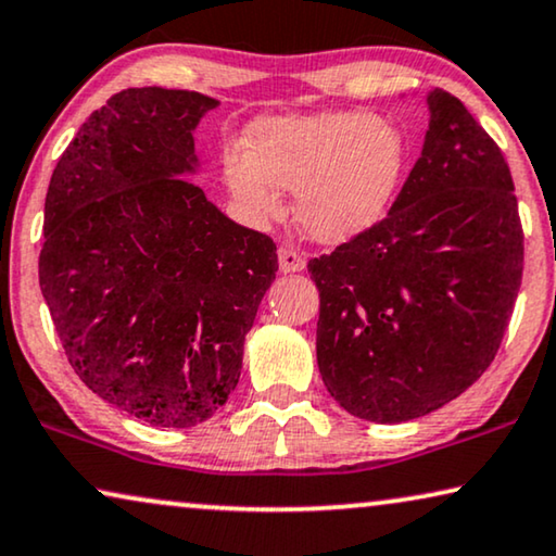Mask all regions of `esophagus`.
<instances>
[{
    "instance_id": "esophagus-1",
    "label": "esophagus",
    "mask_w": 556,
    "mask_h": 556,
    "mask_svg": "<svg viewBox=\"0 0 556 556\" xmlns=\"http://www.w3.org/2000/svg\"><path fill=\"white\" fill-rule=\"evenodd\" d=\"M278 265L283 273H298L305 268V255L298 251V248L280 245L278 248Z\"/></svg>"
}]
</instances>
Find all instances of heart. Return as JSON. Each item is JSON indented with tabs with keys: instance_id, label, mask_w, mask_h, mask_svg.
I'll return each mask as SVG.
<instances>
[{
	"instance_id": "1",
	"label": "heart",
	"mask_w": 556,
	"mask_h": 556,
	"mask_svg": "<svg viewBox=\"0 0 556 556\" xmlns=\"http://www.w3.org/2000/svg\"><path fill=\"white\" fill-rule=\"evenodd\" d=\"M404 167V135L364 112L263 117L248 130L245 148L223 152L225 182L253 220L278 218L280 190H295L298 220L328 243L381 220Z\"/></svg>"
}]
</instances>
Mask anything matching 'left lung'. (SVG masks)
Masks as SVG:
<instances>
[{
	"mask_svg": "<svg viewBox=\"0 0 556 556\" xmlns=\"http://www.w3.org/2000/svg\"><path fill=\"white\" fill-rule=\"evenodd\" d=\"M429 132L386 218L308 263L320 293L318 371L345 412L412 421L492 366L525 270L502 148L431 87Z\"/></svg>",
	"mask_w": 556,
	"mask_h": 556,
	"instance_id": "left-lung-1",
	"label": "left lung"
}]
</instances>
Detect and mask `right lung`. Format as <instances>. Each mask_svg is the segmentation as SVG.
Segmentation results:
<instances>
[{"label": "right lung", "instance_id": "1", "mask_svg": "<svg viewBox=\"0 0 556 556\" xmlns=\"http://www.w3.org/2000/svg\"><path fill=\"white\" fill-rule=\"evenodd\" d=\"M215 108L163 87L112 94L45 198L39 288L64 356L87 389L152 426H195L228 401L278 270L270 236L180 178Z\"/></svg>", "mask_w": 556, "mask_h": 556}]
</instances>
